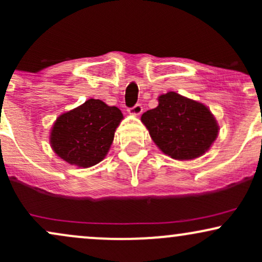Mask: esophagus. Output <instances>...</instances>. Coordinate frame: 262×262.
<instances>
[{
    "label": "esophagus",
    "instance_id": "34e87169",
    "mask_svg": "<svg viewBox=\"0 0 262 262\" xmlns=\"http://www.w3.org/2000/svg\"><path fill=\"white\" fill-rule=\"evenodd\" d=\"M128 112L130 114H135V116H139V114L143 112V106L140 103H137L135 106L128 108Z\"/></svg>",
    "mask_w": 262,
    "mask_h": 262
}]
</instances>
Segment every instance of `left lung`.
<instances>
[{"mask_svg":"<svg viewBox=\"0 0 262 262\" xmlns=\"http://www.w3.org/2000/svg\"><path fill=\"white\" fill-rule=\"evenodd\" d=\"M141 122L161 151L177 160L203 155L218 135L208 108L176 92L161 95L159 106L146 111Z\"/></svg>","mask_w":262,"mask_h":262,"instance_id":"left-lung-1","label":"left lung"}]
</instances>
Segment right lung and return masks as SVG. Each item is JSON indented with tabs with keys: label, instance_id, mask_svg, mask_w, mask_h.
I'll list each match as a JSON object with an SVG mask.
<instances>
[{
	"label": "right lung",
	"instance_id": "obj_1",
	"mask_svg": "<svg viewBox=\"0 0 262 262\" xmlns=\"http://www.w3.org/2000/svg\"><path fill=\"white\" fill-rule=\"evenodd\" d=\"M122 118L117 107L91 98L56 119L50 135L54 151L71 165L93 166L106 156Z\"/></svg>",
	"mask_w": 262,
	"mask_h": 262
}]
</instances>
